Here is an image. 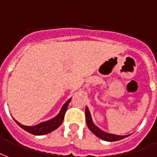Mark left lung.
<instances>
[{
    "label": "left lung",
    "mask_w": 157,
    "mask_h": 157,
    "mask_svg": "<svg viewBox=\"0 0 157 157\" xmlns=\"http://www.w3.org/2000/svg\"><path fill=\"white\" fill-rule=\"evenodd\" d=\"M85 116H86L87 125L89 127V129L96 136H98L100 139L106 140V141H117V140L124 139V138L128 136L113 135V134L107 133V132H105L102 130H100L99 127H97L95 124H94V122L92 121V117H91V115H90V112L88 107H86V109H85Z\"/></svg>",
    "instance_id": "left-lung-1"
}]
</instances>
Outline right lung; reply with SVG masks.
I'll list each match as a JSON object with an SVG mask.
<instances>
[{
    "mask_svg": "<svg viewBox=\"0 0 157 157\" xmlns=\"http://www.w3.org/2000/svg\"><path fill=\"white\" fill-rule=\"evenodd\" d=\"M71 99H68L67 102L63 105V106L62 107L61 110L58 113L57 116H55L54 118H52V119L48 121L41 122L40 124L34 125V126H26V125L20 124L16 120H15V121L17 122V124L21 128H22L26 131L33 134V135H35V136H42V135L48 134L53 131V130H55L56 129H58V127L61 125V124L63 123V118H64L65 112L67 110V106H68V104L70 103Z\"/></svg>",
    "mask_w": 157,
    "mask_h": 157,
    "instance_id": "right-lung-1",
    "label": "right lung"
}]
</instances>
